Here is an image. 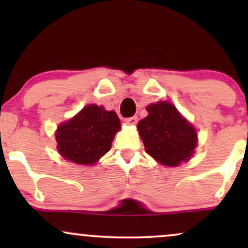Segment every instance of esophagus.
Masks as SVG:
<instances>
[{
	"label": "esophagus",
	"mask_w": 248,
	"mask_h": 248,
	"mask_svg": "<svg viewBox=\"0 0 248 248\" xmlns=\"http://www.w3.org/2000/svg\"><path fill=\"white\" fill-rule=\"evenodd\" d=\"M124 122H126V124H128V126H134V124H138V118H136V116L127 118V119H124Z\"/></svg>",
	"instance_id": "esophagus-1"
}]
</instances>
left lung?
Wrapping results in <instances>:
<instances>
[{"label": "left lung", "mask_w": 248, "mask_h": 248, "mask_svg": "<svg viewBox=\"0 0 248 248\" xmlns=\"http://www.w3.org/2000/svg\"><path fill=\"white\" fill-rule=\"evenodd\" d=\"M148 116L138 124L147 154L161 164L177 167L192 156L197 133L169 102L158 101L147 107Z\"/></svg>", "instance_id": "8db88e82"}]
</instances>
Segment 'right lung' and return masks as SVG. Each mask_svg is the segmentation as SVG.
Returning <instances> with one entry per match:
<instances>
[{
	"label": "right lung",
	"mask_w": 248,
	"mask_h": 248,
	"mask_svg": "<svg viewBox=\"0 0 248 248\" xmlns=\"http://www.w3.org/2000/svg\"><path fill=\"white\" fill-rule=\"evenodd\" d=\"M120 119L114 110L88 105L75 118L58 127L56 140L58 152L66 160L78 164H93L112 147Z\"/></svg>",
	"instance_id": "right-lung-1"
}]
</instances>
